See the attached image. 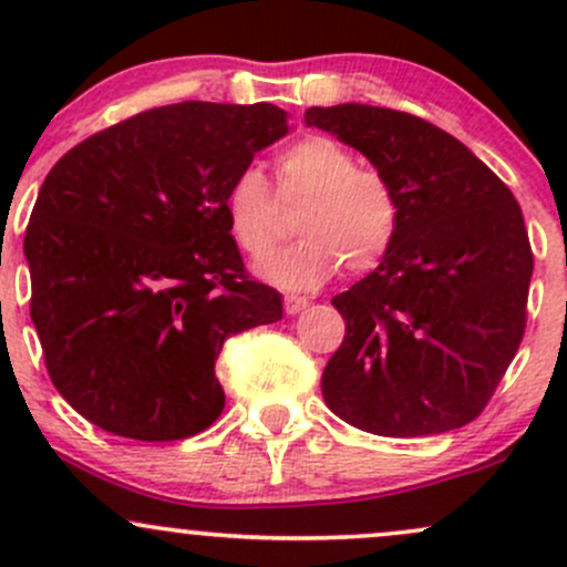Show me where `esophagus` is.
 Wrapping results in <instances>:
<instances>
[{
    "mask_svg": "<svg viewBox=\"0 0 567 567\" xmlns=\"http://www.w3.org/2000/svg\"><path fill=\"white\" fill-rule=\"evenodd\" d=\"M306 306H309V298H303V296H285V311H288V315H298V311H303Z\"/></svg>",
    "mask_w": 567,
    "mask_h": 567,
    "instance_id": "1",
    "label": "esophagus"
}]
</instances>
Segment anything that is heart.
Returning a JSON list of instances; mask_svg holds the SVG:
<instances>
[{"instance_id": "heart-1", "label": "heart", "mask_w": 567, "mask_h": 567, "mask_svg": "<svg viewBox=\"0 0 567 567\" xmlns=\"http://www.w3.org/2000/svg\"><path fill=\"white\" fill-rule=\"evenodd\" d=\"M282 202H303L296 245L261 264L269 282L288 290L317 288L347 261L351 271L381 264L400 229V197L392 181L360 167L354 152L328 135H306L277 157ZM229 229L250 258L261 261L282 234L279 202L264 173L247 167L226 192Z\"/></svg>"}]
</instances>
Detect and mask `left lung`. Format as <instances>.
Instances as JSON below:
<instances>
[{
  "mask_svg": "<svg viewBox=\"0 0 567 567\" xmlns=\"http://www.w3.org/2000/svg\"><path fill=\"white\" fill-rule=\"evenodd\" d=\"M392 181L400 229L379 269L333 298L347 336L322 396L347 424L424 437L483 413L517 354L533 275L523 210L485 162L445 130L394 109H309Z\"/></svg>",
  "mask_w": 567,
  "mask_h": 567,
  "instance_id": "obj_1",
  "label": "left lung"
}]
</instances>
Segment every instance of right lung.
Masks as SVG:
<instances>
[{
    "mask_svg": "<svg viewBox=\"0 0 567 567\" xmlns=\"http://www.w3.org/2000/svg\"><path fill=\"white\" fill-rule=\"evenodd\" d=\"M288 130L271 103H173L90 135L48 173L23 239L31 322L90 424L171 442L224 413V341L282 320V296L245 271L226 192Z\"/></svg>",
    "mask_w": 567,
    "mask_h": 567,
    "instance_id": "add662e5",
    "label": "right lung"
}]
</instances>
